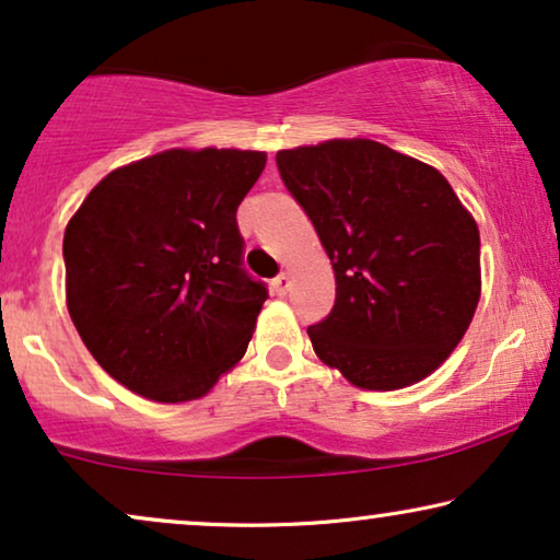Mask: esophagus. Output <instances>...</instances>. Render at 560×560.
Here are the masks:
<instances>
[{"label":"esophagus","instance_id":"esophagus-1","mask_svg":"<svg viewBox=\"0 0 560 560\" xmlns=\"http://www.w3.org/2000/svg\"><path fill=\"white\" fill-rule=\"evenodd\" d=\"M288 288H290V275L288 272H282V275H278V278L272 280V290L278 295H285Z\"/></svg>","mask_w":560,"mask_h":560}]
</instances>
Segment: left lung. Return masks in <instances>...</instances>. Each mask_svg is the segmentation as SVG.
Listing matches in <instances>:
<instances>
[{"instance_id": "obj_1", "label": "left lung", "mask_w": 560, "mask_h": 560, "mask_svg": "<svg viewBox=\"0 0 560 560\" xmlns=\"http://www.w3.org/2000/svg\"><path fill=\"white\" fill-rule=\"evenodd\" d=\"M278 167L331 259L336 303L313 351L354 387L425 380L481 295L479 226L433 165L349 137L280 150Z\"/></svg>"}]
</instances>
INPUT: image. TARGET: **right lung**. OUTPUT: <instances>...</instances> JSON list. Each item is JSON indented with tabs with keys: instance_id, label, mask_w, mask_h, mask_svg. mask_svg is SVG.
Returning <instances> with one entry per match:
<instances>
[{
	"instance_id": "1",
	"label": "right lung",
	"mask_w": 560,
	"mask_h": 560,
	"mask_svg": "<svg viewBox=\"0 0 560 560\" xmlns=\"http://www.w3.org/2000/svg\"><path fill=\"white\" fill-rule=\"evenodd\" d=\"M267 155L173 148L112 171L66 226V305L102 370L155 402L209 395L267 301L236 209Z\"/></svg>"
}]
</instances>
